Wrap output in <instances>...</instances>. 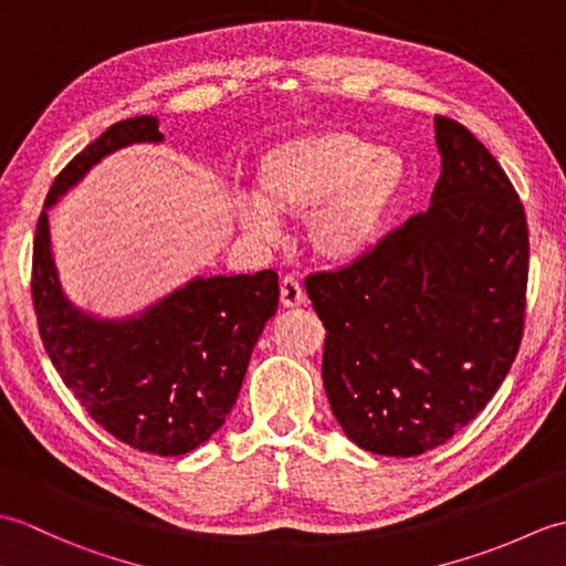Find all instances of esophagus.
I'll return each mask as SVG.
<instances>
[{
	"label": "esophagus",
	"instance_id": "esophagus-1",
	"mask_svg": "<svg viewBox=\"0 0 566 566\" xmlns=\"http://www.w3.org/2000/svg\"><path fill=\"white\" fill-rule=\"evenodd\" d=\"M304 298H306V294H304L302 282H298L294 274H286L284 280H282V286H280V302H282V306H286V308L302 306Z\"/></svg>",
	"mask_w": 566,
	"mask_h": 566
}]
</instances>
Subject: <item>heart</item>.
Returning <instances> with one entry per match:
<instances>
[{"label":"heart","mask_w":566,"mask_h":566,"mask_svg":"<svg viewBox=\"0 0 566 566\" xmlns=\"http://www.w3.org/2000/svg\"><path fill=\"white\" fill-rule=\"evenodd\" d=\"M406 165L363 134L328 128L274 143L255 163V197L235 199V219L260 240L276 238V216L304 219L318 258L353 262L377 245L401 199Z\"/></svg>","instance_id":"obj_1"}]
</instances>
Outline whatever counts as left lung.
I'll list each match as a JSON object with an SVG mask.
<instances>
[{"label": "left lung", "mask_w": 566, "mask_h": 566, "mask_svg": "<svg viewBox=\"0 0 566 566\" xmlns=\"http://www.w3.org/2000/svg\"><path fill=\"white\" fill-rule=\"evenodd\" d=\"M442 172L428 211L363 258L306 276L326 326L323 387L359 448L423 454L484 411L523 340L525 209L474 134L436 116Z\"/></svg>", "instance_id": "8db88e82"}]
</instances>
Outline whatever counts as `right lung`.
<instances>
[{"instance_id": "add662e5", "label": "right lung", "mask_w": 566, "mask_h": 566, "mask_svg": "<svg viewBox=\"0 0 566 566\" xmlns=\"http://www.w3.org/2000/svg\"><path fill=\"white\" fill-rule=\"evenodd\" d=\"M143 140H163L158 118L109 126L55 177L35 226L31 296L45 353L87 413L130 448L177 457L226 423L252 347L276 311L280 284L272 270L197 276L126 321H97L70 306L57 282L45 209L104 155Z\"/></svg>"}]
</instances>
